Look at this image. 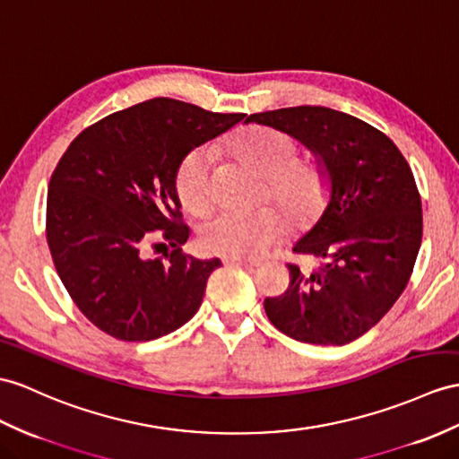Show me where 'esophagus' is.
<instances>
[{"label": "esophagus", "mask_w": 459, "mask_h": 459, "mask_svg": "<svg viewBox=\"0 0 459 459\" xmlns=\"http://www.w3.org/2000/svg\"><path fill=\"white\" fill-rule=\"evenodd\" d=\"M223 263H226V264H239V266H245V268H255V266L261 264L259 259H243V256H223Z\"/></svg>", "instance_id": "34e87169"}]
</instances>
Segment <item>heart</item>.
<instances>
[{
    "label": "heart",
    "instance_id": "1",
    "mask_svg": "<svg viewBox=\"0 0 459 459\" xmlns=\"http://www.w3.org/2000/svg\"><path fill=\"white\" fill-rule=\"evenodd\" d=\"M226 150L266 178L268 195L296 226L306 228L323 214L331 198V177L317 161H299L298 143L288 134L264 126L245 128L226 140ZM175 191L193 214H203L214 203L210 153L204 148L188 152L178 161ZM288 218L273 206L221 212L204 223L200 243L223 256H259L290 231Z\"/></svg>",
    "mask_w": 459,
    "mask_h": 459
}]
</instances>
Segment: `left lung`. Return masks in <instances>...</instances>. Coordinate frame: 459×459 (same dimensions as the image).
<instances>
[{"label":"left lung","instance_id":"1","mask_svg":"<svg viewBox=\"0 0 459 459\" xmlns=\"http://www.w3.org/2000/svg\"><path fill=\"white\" fill-rule=\"evenodd\" d=\"M299 140L331 177L321 218L294 245L316 271L288 264L290 286L264 311L288 337L349 344L370 331L403 292L422 239L420 195L397 145L368 122L327 107H288L245 120Z\"/></svg>","mask_w":459,"mask_h":459}]
</instances>
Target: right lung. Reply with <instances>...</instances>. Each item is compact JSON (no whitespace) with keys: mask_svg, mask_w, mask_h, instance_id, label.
Wrapping results in <instances>:
<instances>
[{"mask_svg":"<svg viewBox=\"0 0 459 459\" xmlns=\"http://www.w3.org/2000/svg\"><path fill=\"white\" fill-rule=\"evenodd\" d=\"M243 118L158 97L95 122L65 150L48 185L47 239L62 284L95 327L143 342L196 314L221 263L181 251L188 228L175 171ZM158 240L174 247L165 262L147 256Z\"/></svg>","mask_w":459,"mask_h":459,"instance_id":"right-lung-1","label":"right lung"}]
</instances>
